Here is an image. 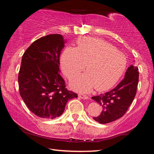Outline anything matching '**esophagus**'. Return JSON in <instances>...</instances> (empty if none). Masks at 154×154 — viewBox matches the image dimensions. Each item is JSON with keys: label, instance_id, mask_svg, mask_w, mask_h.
I'll return each mask as SVG.
<instances>
[{"label": "esophagus", "instance_id": "esophagus-1", "mask_svg": "<svg viewBox=\"0 0 154 154\" xmlns=\"http://www.w3.org/2000/svg\"><path fill=\"white\" fill-rule=\"evenodd\" d=\"M78 96H79V97H80L81 98L86 99V100H88V99H89V97H88L87 95L83 94H78Z\"/></svg>", "mask_w": 154, "mask_h": 154}]
</instances>
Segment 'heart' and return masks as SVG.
<instances>
[{
    "label": "heart",
    "mask_w": 154,
    "mask_h": 154,
    "mask_svg": "<svg viewBox=\"0 0 154 154\" xmlns=\"http://www.w3.org/2000/svg\"><path fill=\"white\" fill-rule=\"evenodd\" d=\"M62 70L69 79L77 77L85 68V72L71 83L74 90L88 92L108 90L123 75L126 58L110 43L97 38L84 37L77 41V48L68 47L62 55Z\"/></svg>",
    "instance_id": "b5f03b06"
}]
</instances>
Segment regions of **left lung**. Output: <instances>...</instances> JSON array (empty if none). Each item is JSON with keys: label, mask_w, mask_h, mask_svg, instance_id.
Instances as JSON below:
<instances>
[{"label": "left lung", "mask_w": 154, "mask_h": 154, "mask_svg": "<svg viewBox=\"0 0 154 154\" xmlns=\"http://www.w3.org/2000/svg\"><path fill=\"white\" fill-rule=\"evenodd\" d=\"M139 69L130 65L128 68L123 80L106 93L92 97L102 106L100 116L93 119L100 124H107L122 118L126 113L136 96L139 83Z\"/></svg>", "instance_id": "obj_1"}]
</instances>
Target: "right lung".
<instances>
[{
	"label": "right lung",
	"mask_w": 154,
	"mask_h": 154,
	"mask_svg": "<svg viewBox=\"0 0 154 154\" xmlns=\"http://www.w3.org/2000/svg\"><path fill=\"white\" fill-rule=\"evenodd\" d=\"M66 41L58 34L36 40L23 54L18 75L21 97L36 116H60L69 100L77 94L66 88L60 74V55Z\"/></svg>",
	"instance_id": "obj_1"
}]
</instances>
